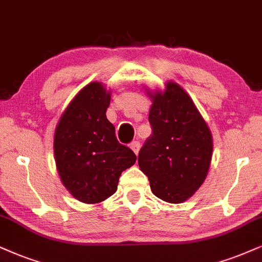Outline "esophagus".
Returning <instances> with one entry per match:
<instances>
[{"instance_id": "obj_1", "label": "esophagus", "mask_w": 262, "mask_h": 262, "mask_svg": "<svg viewBox=\"0 0 262 262\" xmlns=\"http://www.w3.org/2000/svg\"><path fill=\"white\" fill-rule=\"evenodd\" d=\"M130 148L133 150V152L135 155L139 154V151H140V142L139 141H133L130 144Z\"/></svg>"}]
</instances>
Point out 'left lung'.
Returning <instances> with one entry per match:
<instances>
[{
  "label": "left lung",
  "mask_w": 262,
  "mask_h": 262,
  "mask_svg": "<svg viewBox=\"0 0 262 262\" xmlns=\"http://www.w3.org/2000/svg\"><path fill=\"white\" fill-rule=\"evenodd\" d=\"M146 89L152 105V135L139 152V167L152 193L168 203L193 196L209 171L213 135L185 89L174 81L164 89Z\"/></svg>",
  "instance_id": "obj_1"
}]
</instances>
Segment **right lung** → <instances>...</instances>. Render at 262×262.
<instances>
[{"mask_svg":"<svg viewBox=\"0 0 262 262\" xmlns=\"http://www.w3.org/2000/svg\"><path fill=\"white\" fill-rule=\"evenodd\" d=\"M111 91L91 82L62 112L54 132V158L60 180L76 200L98 204L117 190L122 171L137 156L121 145L106 118Z\"/></svg>","mask_w":262,"mask_h":262,"instance_id":"obj_1","label":"right lung"}]
</instances>
